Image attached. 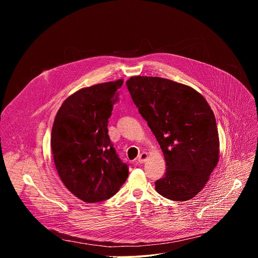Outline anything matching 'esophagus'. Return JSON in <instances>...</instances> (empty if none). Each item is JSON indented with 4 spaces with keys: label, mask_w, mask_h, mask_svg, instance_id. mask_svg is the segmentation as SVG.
I'll return each instance as SVG.
<instances>
[{
    "label": "esophagus",
    "mask_w": 258,
    "mask_h": 258,
    "mask_svg": "<svg viewBox=\"0 0 258 258\" xmlns=\"http://www.w3.org/2000/svg\"><path fill=\"white\" fill-rule=\"evenodd\" d=\"M147 158H148V154H147L146 152H143V153H141V154L139 155L138 161H139L140 163H144V162L147 160Z\"/></svg>",
    "instance_id": "obj_1"
}]
</instances>
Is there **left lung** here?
<instances>
[{"instance_id": "8db88e82", "label": "left lung", "mask_w": 258, "mask_h": 258, "mask_svg": "<svg viewBox=\"0 0 258 258\" xmlns=\"http://www.w3.org/2000/svg\"><path fill=\"white\" fill-rule=\"evenodd\" d=\"M126 86L165 158L166 172L155 181L157 193L174 201L195 197L219 156L216 121L207 101L189 86L156 77H132Z\"/></svg>"}]
</instances>
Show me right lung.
Listing matches in <instances>:
<instances>
[{
    "instance_id": "right-lung-1",
    "label": "right lung",
    "mask_w": 258,
    "mask_h": 258,
    "mask_svg": "<svg viewBox=\"0 0 258 258\" xmlns=\"http://www.w3.org/2000/svg\"><path fill=\"white\" fill-rule=\"evenodd\" d=\"M122 84L118 80L81 89L63 102L54 120L51 149L58 174L73 195L88 203L114 196L128 175L107 128Z\"/></svg>"
}]
</instances>
